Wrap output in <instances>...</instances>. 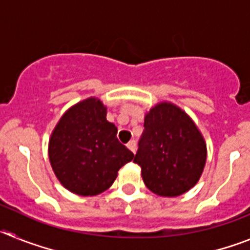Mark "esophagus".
Masks as SVG:
<instances>
[{"instance_id":"1","label":"esophagus","mask_w":250,"mask_h":250,"mask_svg":"<svg viewBox=\"0 0 250 250\" xmlns=\"http://www.w3.org/2000/svg\"><path fill=\"white\" fill-rule=\"evenodd\" d=\"M126 146H127V149L130 150V151L135 154V152H136V141L135 140H130L129 143H127Z\"/></svg>"}]
</instances>
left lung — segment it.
<instances>
[{
    "instance_id": "left-lung-1",
    "label": "left lung",
    "mask_w": 250,
    "mask_h": 250,
    "mask_svg": "<svg viewBox=\"0 0 250 250\" xmlns=\"http://www.w3.org/2000/svg\"><path fill=\"white\" fill-rule=\"evenodd\" d=\"M144 127L134 163L147 189L167 198L190 190L207 163V143L195 123L179 106L163 101L145 114Z\"/></svg>"
}]
</instances>
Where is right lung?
Returning a JSON list of instances; mask_svg holds the SVG:
<instances>
[{"mask_svg": "<svg viewBox=\"0 0 250 250\" xmlns=\"http://www.w3.org/2000/svg\"><path fill=\"white\" fill-rule=\"evenodd\" d=\"M106 114L100 99H85L71 106L51 132V167L61 185L77 195L107 190L120 167L134 158L118 140V127L106 120Z\"/></svg>", "mask_w": 250, "mask_h": 250, "instance_id": "1", "label": "right lung"}]
</instances>
